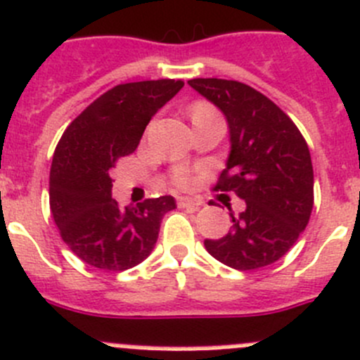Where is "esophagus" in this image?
Masks as SVG:
<instances>
[{
    "mask_svg": "<svg viewBox=\"0 0 360 360\" xmlns=\"http://www.w3.org/2000/svg\"><path fill=\"white\" fill-rule=\"evenodd\" d=\"M177 206L179 207H186V210H199L200 206H202V202L197 199H188V197H179L177 199Z\"/></svg>",
    "mask_w": 360,
    "mask_h": 360,
    "instance_id": "34e87169",
    "label": "esophagus"
}]
</instances>
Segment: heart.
<instances>
[{
	"instance_id": "obj_1",
	"label": "heart",
	"mask_w": 360,
	"mask_h": 360,
	"mask_svg": "<svg viewBox=\"0 0 360 360\" xmlns=\"http://www.w3.org/2000/svg\"><path fill=\"white\" fill-rule=\"evenodd\" d=\"M210 112H214V108L210 103H204V101H197V103H193L190 106L191 120L195 119V117L204 115V113H210ZM172 184L177 188V190H188V188L191 186V177L188 176L184 170H176V172L172 174Z\"/></svg>"
}]
</instances>
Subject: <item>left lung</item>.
Instances as JSON below:
<instances>
[{
  "label": "left lung",
  "mask_w": 360,
  "mask_h": 360,
  "mask_svg": "<svg viewBox=\"0 0 360 360\" xmlns=\"http://www.w3.org/2000/svg\"><path fill=\"white\" fill-rule=\"evenodd\" d=\"M190 86L217 104L231 131V154L214 191H234L229 233L204 240L214 259L257 270L281 259L307 227L314 204L311 153L300 129L271 99L234 79L195 78Z\"/></svg>",
  "instance_id": "obj_1"
}]
</instances>
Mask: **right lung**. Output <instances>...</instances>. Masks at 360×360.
Returning a JSON list of instances; mask_svg holds the SVG:
<instances>
[{
    "instance_id": "obj_1",
    "label": "right lung",
    "mask_w": 360,
    "mask_h": 360,
    "mask_svg": "<svg viewBox=\"0 0 360 360\" xmlns=\"http://www.w3.org/2000/svg\"><path fill=\"white\" fill-rule=\"evenodd\" d=\"M183 85V79L117 85L63 131L49 172V206L60 236L83 263L122 271L153 252L161 218L176 202L163 195L122 210L112 199L110 174L134 153L154 113Z\"/></svg>"
}]
</instances>
